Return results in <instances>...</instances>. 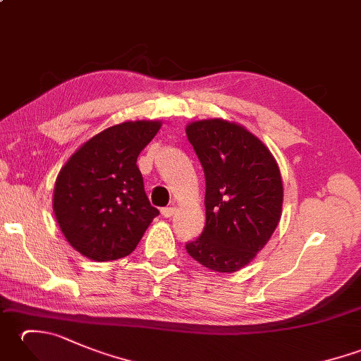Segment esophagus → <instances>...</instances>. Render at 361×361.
Masks as SVG:
<instances>
[{
    "instance_id": "34e87169",
    "label": "esophagus",
    "mask_w": 361,
    "mask_h": 361,
    "mask_svg": "<svg viewBox=\"0 0 361 361\" xmlns=\"http://www.w3.org/2000/svg\"><path fill=\"white\" fill-rule=\"evenodd\" d=\"M173 212H175L173 206H167V208L161 209V214H163V217H166V219H171L173 216Z\"/></svg>"
}]
</instances>
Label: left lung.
<instances>
[{"mask_svg":"<svg viewBox=\"0 0 361 361\" xmlns=\"http://www.w3.org/2000/svg\"><path fill=\"white\" fill-rule=\"evenodd\" d=\"M186 135L206 180V225L186 251L209 270L234 273L255 259L279 224V167L262 141L233 122L197 121Z\"/></svg>","mask_w":361,"mask_h":361,"instance_id":"1","label":"left lung"}]
</instances>
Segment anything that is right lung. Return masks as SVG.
I'll list each match as a JSON object with an SVG mask.
<instances>
[{"label": "right lung", "instance_id": "right-lung-1", "mask_svg": "<svg viewBox=\"0 0 361 361\" xmlns=\"http://www.w3.org/2000/svg\"><path fill=\"white\" fill-rule=\"evenodd\" d=\"M161 122L109 127L68 159L54 188V214L66 240L91 260L128 256L159 211L150 204L136 159Z\"/></svg>", "mask_w": 361, "mask_h": 361}]
</instances>
